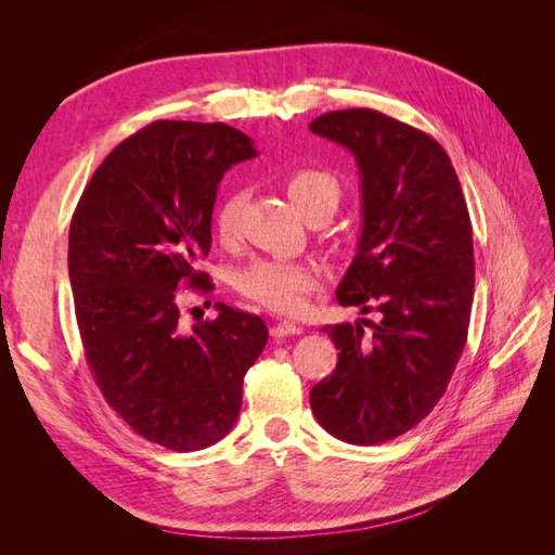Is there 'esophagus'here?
<instances>
[{"mask_svg":"<svg viewBox=\"0 0 555 555\" xmlns=\"http://www.w3.org/2000/svg\"><path fill=\"white\" fill-rule=\"evenodd\" d=\"M304 333V326H298L294 322H278L273 328H271V335L273 338H287V335H300Z\"/></svg>","mask_w":555,"mask_h":555,"instance_id":"obj_1","label":"esophagus"}]
</instances>
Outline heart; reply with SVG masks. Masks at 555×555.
Returning a JSON list of instances; mask_svg holds the SVG:
<instances>
[{"label": "heart", "instance_id": "heart-1", "mask_svg": "<svg viewBox=\"0 0 555 555\" xmlns=\"http://www.w3.org/2000/svg\"><path fill=\"white\" fill-rule=\"evenodd\" d=\"M284 192L304 215L322 201H333L338 206L340 198L335 178L317 169H296L284 176ZM238 212L241 194L227 192L212 212V231L217 238L224 243L236 238ZM233 284L251 304L282 314H298L306 310L310 294L319 287V268L304 261L255 259L241 268Z\"/></svg>", "mask_w": 555, "mask_h": 555}]
</instances>
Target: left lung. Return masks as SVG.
<instances>
[{"instance_id": "8db88e82", "label": "left lung", "mask_w": 555, "mask_h": 555, "mask_svg": "<svg viewBox=\"0 0 555 555\" xmlns=\"http://www.w3.org/2000/svg\"><path fill=\"white\" fill-rule=\"evenodd\" d=\"M310 131L347 147L361 176V238L338 304L379 312L322 331L340 349L312 386L314 418L349 444H379L414 428L444 396L467 340L475 296L473 224L444 147L393 117L349 108Z\"/></svg>"}]
</instances>
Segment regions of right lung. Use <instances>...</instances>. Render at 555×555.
Returning a JSON list of instances; mask_svg holds the SVG:
<instances>
[{"label": "right lung", "mask_w": 555, "mask_h": 555, "mask_svg": "<svg viewBox=\"0 0 555 555\" xmlns=\"http://www.w3.org/2000/svg\"><path fill=\"white\" fill-rule=\"evenodd\" d=\"M257 157L224 122L159 120L94 171L69 227V280L90 371L141 438L198 451L236 424L243 377L268 340L257 314L217 304L212 322L178 324V287L210 292L198 259L222 176Z\"/></svg>", "instance_id": "add662e5"}]
</instances>
